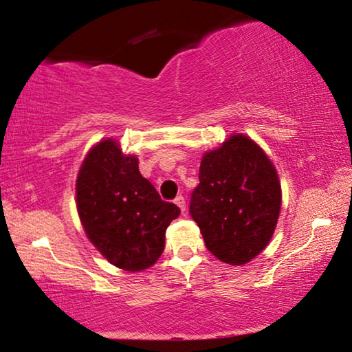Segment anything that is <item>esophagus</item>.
I'll list each match as a JSON object with an SVG mask.
<instances>
[{"mask_svg":"<svg viewBox=\"0 0 352 352\" xmlns=\"http://www.w3.org/2000/svg\"><path fill=\"white\" fill-rule=\"evenodd\" d=\"M175 204H176L177 206H179L182 213H184V211H186V200H184V197H182V195H177L176 199H175Z\"/></svg>","mask_w":352,"mask_h":352,"instance_id":"obj_1","label":"esophagus"}]
</instances>
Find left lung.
<instances>
[{
	"mask_svg": "<svg viewBox=\"0 0 352 352\" xmlns=\"http://www.w3.org/2000/svg\"><path fill=\"white\" fill-rule=\"evenodd\" d=\"M189 213L206 248L240 266L266 248L280 213L276 168L252 139L234 134L201 158Z\"/></svg>",
	"mask_w": 352,
	"mask_h": 352,
	"instance_id": "obj_1",
	"label": "left lung"
}]
</instances>
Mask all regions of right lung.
<instances>
[{
    "label": "right lung",
    "instance_id": "add662e5",
    "mask_svg": "<svg viewBox=\"0 0 352 352\" xmlns=\"http://www.w3.org/2000/svg\"><path fill=\"white\" fill-rule=\"evenodd\" d=\"M76 208L86 235L113 266L142 271L160 258L165 232L181 210L160 199L112 139L86 155L76 179Z\"/></svg>",
    "mask_w": 352,
    "mask_h": 352
}]
</instances>
